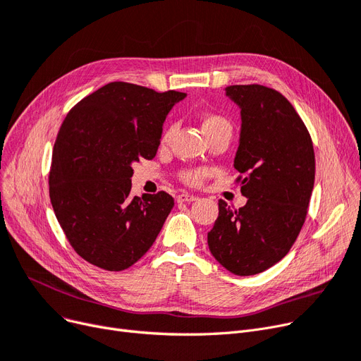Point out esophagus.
Returning <instances> with one entry per match:
<instances>
[{"label":"esophagus","instance_id":"obj_1","mask_svg":"<svg viewBox=\"0 0 361 361\" xmlns=\"http://www.w3.org/2000/svg\"><path fill=\"white\" fill-rule=\"evenodd\" d=\"M197 200V196H193V195H188V193H181L177 196V202L178 203H183V202H195Z\"/></svg>","mask_w":361,"mask_h":361}]
</instances>
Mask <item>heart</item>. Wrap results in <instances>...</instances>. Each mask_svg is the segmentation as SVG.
I'll use <instances>...</instances> for the list:
<instances>
[{"mask_svg":"<svg viewBox=\"0 0 361 361\" xmlns=\"http://www.w3.org/2000/svg\"><path fill=\"white\" fill-rule=\"evenodd\" d=\"M219 127H231V124L228 123V120L224 118L222 116H218V114H206V116L202 117V130L203 133H209L212 130H216ZM171 131H173V128H168L165 131L164 135V140H166L171 135ZM206 176V173L203 169H188V171H184L183 174V180L188 184H200L203 177Z\"/></svg>","mask_w":361,"mask_h":361,"instance_id":"1","label":"heart"}]
</instances>
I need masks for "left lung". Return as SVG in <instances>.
I'll return each instance as SVG.
<instances>
[{
  "label": "left lung",
  "instance_id": "obj_1",
  "mask_svg": "<svg viewBox=\"0 0 361 361\" xmlns=\"http://www.w3.org/2000/svg\"><path fill=\"white\" fill-rule=\"evenodd\" d=\"M225 94L240 108L234 168L244 174L247 203L233 209L219 200L207 245L226 271L249 276L274 267L297 240L314 185V150L305 123L279 92L234 85Z\"/></svg>",
  "mask_w": 361,
  "mask_h": 361
}]
</instances>
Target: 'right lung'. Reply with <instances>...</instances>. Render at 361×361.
Instances as JSON below:
<instances>
[{
  "label": "right lung",
  "instance_id": "right-lung-1",
  "mask_svg": "<svg viewBox=\"0 0 361 361\" xmlns=\"http://www.w3.org/2000/svg\"><path fill=\"white\" fill-rule=\"evenodd\" d=\"M185 93L112 82L82 99L56 136L49 197L80 257L106 271L135 264L174 206L165 192L131 197L133 164L155 158L162 126Z\"/></svg>",
  "mask_w": 361,
  "mask_h": 361
}]
</instances>
